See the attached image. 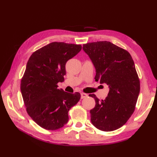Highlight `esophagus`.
<instances>
[{
    "instance_id": "34e87169",
    "label": "esophagus",
    "mask_w": 157,
    "mask_h": 157,
    "mask_svg": "<svg viewBox=\"0 0 157 157\" xmlns=\"http://www.w3.org/2000/svg\"><path fill=\"white\" fill-rule=\"evenodd\" d=\"M86 97H88V94H85V93H81V98H85Z\"/></svg>"
}]
</instances>
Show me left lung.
<instances>
[{"label": "left lung", "instance_id": "obj_1", "mask_svg": "<svg viewBox=\"0 0 157 157\" xmlns=\"http://www.w3.org/2000/svg\"><path fill=\"white\" fill-rule=\"evenodd\" d=\"M83 50L95 67V81L109 88L105 100L89 95L96 102L90 110L91 122L102 131H114L128 121L135 110L140 85L134 62L128 51L107 41L87 43Z\"/></svg>", "mask_w": 157, "mask_h": 157}]
</instances>
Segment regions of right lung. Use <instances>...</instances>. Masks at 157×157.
<instances>
[{"mask_svg": "<svg viewBox=\"0 0 157 157\" xmlns=\"http://www.w3.org/2000/svg\"><path fill=\"white\" fill-rule=\"evenodd\" d=\"M82 50V46L51 42L29 57L21 82L22 97L29 117L42 128L56 130L68 122V112L80 99L59 89L63 82L67 61Z\"/></svg>", "mask_w": 157, "mask_h": 157, "instance_id": "1", "label": "right lung"}]
</instances>
